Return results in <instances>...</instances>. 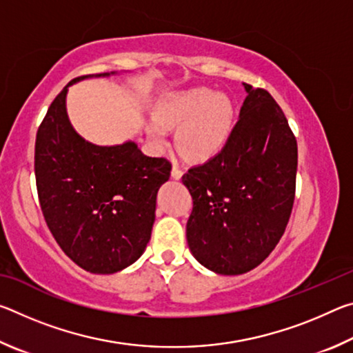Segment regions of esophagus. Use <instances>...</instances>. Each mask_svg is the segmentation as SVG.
I'll list each match as a JSON object with an SVG mask.
<instances>
[{"label":"esophagus","instance_id":"1","mask_svg":"<svg viewBox=\"0 0 353 353\" xmlns=\"http://www.w3.org/2000/svg\"><path fill=\"white\" fill-rule=\"evenodd\" d=\"M183 176V170L179 166L177 163H172V170H171V177L176 179V181H179Z\"/></svg>","mask_w":353,"mask_h":353}]
</instances>
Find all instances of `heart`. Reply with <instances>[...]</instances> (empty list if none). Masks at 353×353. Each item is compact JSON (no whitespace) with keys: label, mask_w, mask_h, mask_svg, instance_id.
Segmentation results:
<instances>
[{"label":"heart","mask_w":353,"mask_h":353,"mask_svg":"<svg viewBox=\"0 0 353 353\" xmlns=\"http://www.w3.org/2000/svg\"><path fill=\"white\" fill-rule=\"evenodd\" d=\"M234 104L210 88L172 93L155 105V118L146 121V134L155 148L168 141V129H176V145L188 160L205 162L216 155L234 128Z\"/></svg>","instance_id":"obj_1"}]
</instances>
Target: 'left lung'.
I'll return each instance as SVG.
<instances>
[{
    "mask_svg": "<svg viewBox=\"0 0 353 353\" xmlns=\"http://www.w3.org/2000/svg\"><path fill=\"white\" fill-rule=\"evenodd\" d=\"M243 87L248 97L225 146L182 177L193 198L188 248L223 276L254 270L272 252L296 191L297 143L282 109L263 88Z\"/></svg>",
    "mask_w": 353,
    "mask_h": 353,
    "instance_id": "8db88e82",
    "label": "left lung"
}]
</instances>
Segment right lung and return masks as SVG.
Here are the masks:
<instances>
[{
    "instance_id": "add662e5",
    "label": "right lung",
    "mask_w": 353,
    "mask_h": 353,
    "mask_svg": "<svg viewBox=\"0 0 353 353\" xmlns=\"http://www.w3.org/2000/svg\"><path fill=\"white\" fill-rule=\"evenodd\" d=\"M118 74L71 81L35 139V181L46 224L63 252L92 274H115L140 259L151 240L159 188L171 176L168 160L145 155L135 141L99 146L71 124L68 88Z\"/></svg>"
}]
</instances>
